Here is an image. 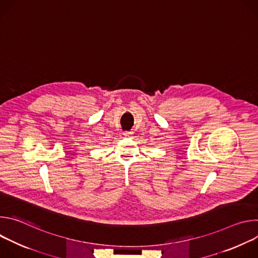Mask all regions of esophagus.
<instances>
[{
    "label": "esophagus",
    "instance_id": "34e87169",
    "mask_svg": "<svg viewBox=\"0 0 258 258\" xmlns=\"http://www.w3.org/2000/svg\"><path fill=\"white\" fill-rule=\"evenodd\" d=\"M133 135H134V133H133V132H128V131H126V132L123 133V136H124L125 138H131Z\"/></svg>",
    "mask_w": 258,
    "mask_h": 258
}]
</instances>
